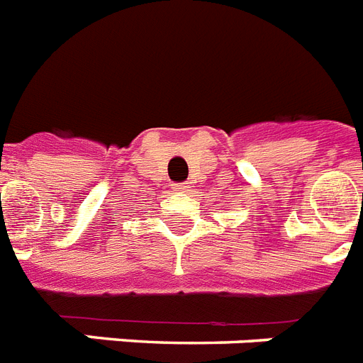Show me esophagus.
<instances>
[{"instance_id":"34e87169","label":"esophagus","mask_w":363,"mask_h":363,"mask_svg":"<svg viewBox=\"0 0 363 363\" xmlns=\"http://www.w3.org/2000/svg\"><path fill=\"white\" fill-rule=\"evenodd\" d=\"M176 191H179V193H187L189 191V185L187 184H176V187H174Z\"/></svg>"}]
</instances>
